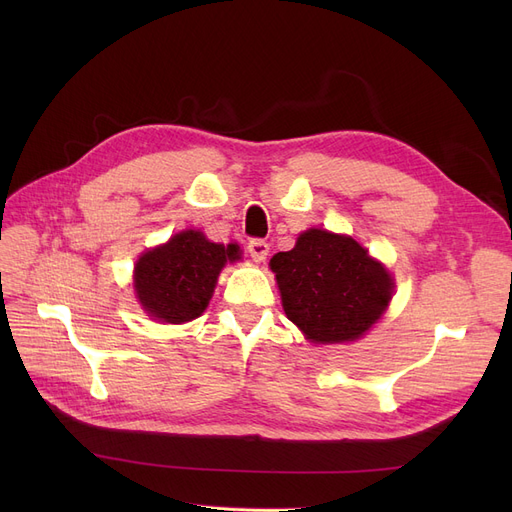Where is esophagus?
Segmentation results:
<instances>
[{
	"label": "esophagus",
	"mask_w": 512,
	"mask_h": 512,
	"mask_svg": "<svg viewBox=\"0 0 512 512\" xmlns=\"http://www.w3.org/2000/svg\"><path fill=\"white\" fill-rule=\"evenodd\" d=\"M247 249L255 261H263L267 257V253H270V245H267L263 238H251Z\"/></svg>",
	"instance_id": "1"
}]
</instances>
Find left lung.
<instances>
[{
    "label": "left lung",
    "mask_w": 512,
    "mask_h": 512,
    "mask_svg": "<svg viewBox=\"0 0 512 512\" xmlns=\"http://www.w3.org/2000/svg\"><path fill=\"white\" fill-rule=\"evenodd\" d=\"M286 317L311 342L363 336L386 311L394 282L357 240L307 230L292 251L272 257Z\"/></svg>",
    "instance_id": "obj_1"
}]
</instances>
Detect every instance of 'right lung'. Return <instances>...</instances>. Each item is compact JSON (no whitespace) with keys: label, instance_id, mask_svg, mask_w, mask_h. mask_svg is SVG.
Instances as JSON below:
<instances>
[{"label":"right lung","instance_id":"right-lung-1","mask_svg":"<svg viewBox=\"0 0 512 512\" xmlns=\"http://www.w3.org/2000/svg\"><path fill=\"white\" fill-rule=\"evenodd\" d=\"M238 259L236 245H218L197 230H186L168 245L147 251L134 267V286L151 317L182 324L199 317L226 261Z\"/></svg>","mask_w":512,"mask_h":512}]
</instances>
